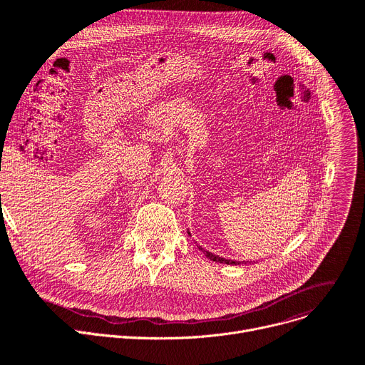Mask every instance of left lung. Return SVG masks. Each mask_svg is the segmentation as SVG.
I'll use <instances>...</instances> for the list:
<instances>
[{"label":"left lung","instance_id":"8db88e82","mask_svg":"<svg viewBox=\"0 0 365 365\" xmlns=\"http://www.w3.org/2000/svg\"><path fill=\"white\" fill-rule=\"evenodd\" d=\"M187 234H189V231H187ZM190 235V234H189ZM201 252H204V255L210 259V260H213V262H219V263H226V264H241V262H237V260H226V259H223V257H219V256H216V255H213V253H210V252H205V250H202L201 247H198ZM245 264H247V262H244Z\"/></svg>","mask_w":365,"mask_h":365}]
</instances>
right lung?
Instances as JSON below:
<instances>
[{
  "instance_id": "obj_1",
  "label": "right lung",
  "mask_w": 365,
  "mask_h": 365,
  "mask_svg": "<svg viewBox=\"0 0 365 365\" xmlns=\"http://www.w3.org/2000/svg\"><path fill=\"white\" fill-rule=\"evenodd\" d=\"M0 197H1V195H0Z\"/></svg>"
}]
</instances>
